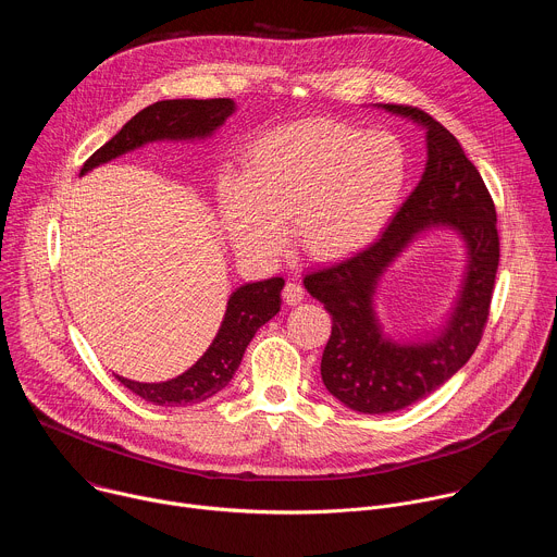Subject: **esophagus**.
Returning <instances> with one entry per match:
<instances>
[{
	"label": "esophagus",
	"instance_id": "1",
	"mask_svg": "<svg viewBox=\"0 0 557 557\" xmlns=\"http://www.w3.org/2000/svg\"><path fill=\"white\" fill-rule=\"evenodd\" d=\"M304 286L299 284V282H295V280H290V282H286V286H284V301L286 304H290V306H295V304H299V301H304Z\"/></svg>",
	"mask_w": 557,
	"mask_h": 557
}]
</instances>
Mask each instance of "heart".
Masks as SVG:
<instances>
[{"instance_id":"heart-1","label":"heart","mask_w":557,"mask_h":557,"mask_svg":"<svg viewBox=\"0 0 557 557\" xmlns=\"http://www.w3.org/2000/svg\"><path fill=\"white\" fill-rule=\"evenodd\" d=\"M408 181L399 138L312 119L253 138L240 176L220 183V211L233 243L273 256L290 220L295 243L333 260L372 243L392 218Z\"/></svg>"}]
</instances>
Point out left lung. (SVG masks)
Listing matches in <instances>:
<instances>
[{
    "mask_svg": "<svg viewBox=\"0 0 557 557\" xmlns=\"http://www.w3.org/2000/svg\"><path fill=\"white\" fill-rule=\"evenodd\" d=\"M381 108L425 127V172L376 243L304 277L306 290L333 314V333L322 355L324 385L361 414L404 410L469 361L487 324L500 260L494 200L456 136L419 108ZM430 227H451L463 237L468 271L446 326L430 341L401 345L382 335L373 290L384 269Z\"/></svg>",
    "mask_w": 557,
    "mask_h": 557,
    "instance_id": "obj_1",
    "label": "left lung"
}]
</instances>
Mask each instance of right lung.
Returning <instances> with one entry per match:
<instances>
[{
    "label": "right lung",
    "instance_id": "obj_1",
    "mask_svg": "<svg viewBox=\"0 0 557 557\" xmlns=\"http://www.w3.org/2000/svg\"><path fill=\"white\" fill-rule=\"evenodd\" d=\"M231 99H174L158 101L129 119L116 136L97 149L82 168V176L112 158L127 153L153 140H194L211 136L231 114ZM282 277L251 282L231 293L222 326L207 352L181 376L163 383H138L125 376L116 379L153 406H191L200 404L228 385L249 342L280 310Z\"/></svg>",
    "mask_w": 557,
    "mask_h": 557
}]
</instances>
